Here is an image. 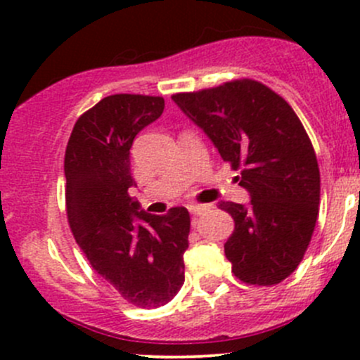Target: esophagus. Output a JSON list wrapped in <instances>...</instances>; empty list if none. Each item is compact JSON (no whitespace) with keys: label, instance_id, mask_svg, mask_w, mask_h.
<instances>
[{"label":"esophagus","instance_id":"1","mask_svg":"<svg viewBox=\"0 0 360 360\" xmlns=\"http://www.w3.org/2000/svg\"><path fill=\"white\" fill-rule=\"evenodd\" d=\"M188 209H190V212L197 217V216H202L205 210H209V205H197V203H191V205H188Z\"/></svg>","mask_w":360,"mask_h":360}]
</instances>
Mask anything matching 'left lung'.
Masks as SVG:
<instances>
[{
    "label": "left lung",
    "instance_id": "1",
    "mask_svg": "<svg viewBox=\"0 0 360 360\" xmlns=\"http://www.w3.org/2000/svg\"><path fill=\"white\" fill-rule=\"evenodd\" d=\"M174 103L230 162L249 203L221 202L235 230L224 254L235 277L274 285L296 270L321 203V172L307 130L281 96L252 79L176 94Z\"/></svg>",
    "mask_w": 360,
    "mask_h": 360
}]
</instances>
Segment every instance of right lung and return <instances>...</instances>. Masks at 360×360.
<instances>
[{
  "label": "right lung",
  "instance_id": "right-lung-1",
  "mask_svg": "<svg viewBox=\"0 0 360 360\" xmlns=\"http://www.w3.org/2000/svg\"><path fill=\"white\" fill-rule=\"evenodd\" d=\"M163 108V97H104L75 123L64 158L76 244L108 284L141 308L162 307L183 288L190 235L186 207L157 216L129 195L136 186L130 148Z\"/></svg>",
  "mask_w": 360,
  "mask_h": 360
}]
</instances>
